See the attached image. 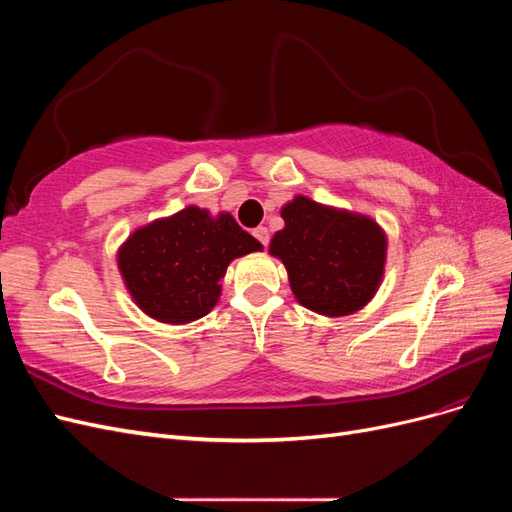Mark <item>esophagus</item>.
<instances>
[{"label":"esophagus","mask_w":512,"mask_h":512,"mask_svg":"<svg viewBox=\"0 0 512 512\" xmlns=\"http://www.w3.org/2000/svg\"><path fill=\"white\" fill-rule=\"evenodd\" d=\"M254 237L262 243V245H269V230L265 228V226H258V228H254Z\"/></svg>","instance_id":"obj_1"}]
</instances>
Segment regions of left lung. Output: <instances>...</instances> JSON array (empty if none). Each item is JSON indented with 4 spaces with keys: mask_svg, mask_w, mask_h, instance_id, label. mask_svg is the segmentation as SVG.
<instances>
[{
    "mask_svg": "<svg viewBox=\"0 0 512 512\" xmlns=\"http://www.w3.org/2000/svg\"><path fill=\"white\" fill-rule=\"evenodd\" d=\"M269 254L288 271L290 290L303 307L337 318L359 312L382 284L386 232L365 213L294 196L282 207Z\"/></svg>",
    "mask_w": 512,
    "mask_h": 512,
    "instance_id": "1",
    "label": "left lung"
}]
</instances>
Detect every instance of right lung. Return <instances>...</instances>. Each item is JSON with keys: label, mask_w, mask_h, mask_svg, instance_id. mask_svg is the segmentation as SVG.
I'll use <instances>...</instances> for the list:
<instances>
[{"label": "right lung", "mask_w": 512, "mask_h": 512, "mask_svg": "<svg viewBox=\"0 0 512 512\" xmlns=\"http://www.w3.org/2000/svg\"><path fill=\"white\" fill-rule=\"evenodd\" d=\"M260 250L228 211L211 215L190 205L136 228L119 245L117 269L143 314L188 324L218 305L230 262Z\"/></svg>", "instance_id": "add662e5"}]
</instances>
